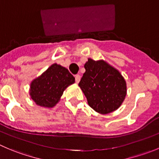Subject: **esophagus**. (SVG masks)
<instances>
[{"label":"esophagus","instance_id":"1","mask_svg":"<svg viewBox=\"0 0 159 159\" xmlns=\"http://www.w3.org/2000/svg\"><path fill=\"white\" fill-rule=\"evenodd\" d=\"M80 79H81L80 75H78V74H77V75H75V83H76V84H78V83L80 82Z\"/></svg>","mask_w":159,"mask_h":159}]
</instances>
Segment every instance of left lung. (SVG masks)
<instances>
[{
  "label": "left lung",
  "mask_w": 159,
  "mask_h": 159,
  "mask_svg": "<svg viewBox=\"0 0 159 159\" xmlns=\"http://www.w3.org/2000/svg\"><path fill=\"white\" fill-rule=\"evenodd\" d=\"M79 86L94 111L108 114L117 109L126 94V81L119 72L102 61L89 58Z\"/></svg>",
  "instance_id": "1"
}]
</instances>
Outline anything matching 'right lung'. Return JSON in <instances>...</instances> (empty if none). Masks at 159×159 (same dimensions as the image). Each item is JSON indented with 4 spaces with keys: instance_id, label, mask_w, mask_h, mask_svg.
Here are the masks:
<instances>
[{
    "instance_id": "add662e5",
    "label": "right lung",
    "mask_w": 159,
    "mask_h": 159,
    "mask_svg": "<svg viewBox=\"0 0 159 159\" xmlns=\"http://www.w3.org/2000/svg\"><path fill=\"white\" fill-rule=\"evenodd\" d=\"M74 82L75 77L67 69L53 64L31 83L30 96L37 105L51 108L58 103L65 89Z\"/></svg>"
}]
</instances>
